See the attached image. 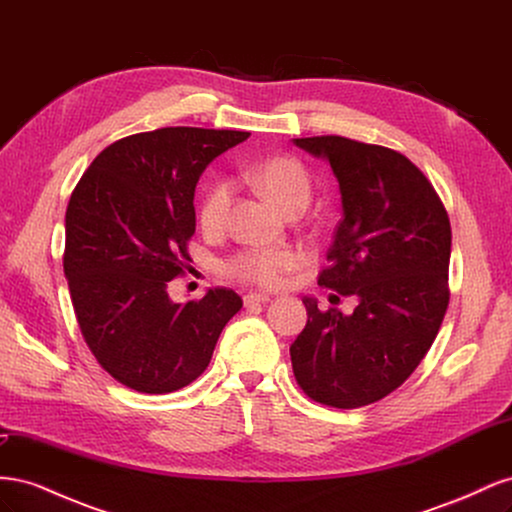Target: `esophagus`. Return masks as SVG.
I'll use <instances>...</instances> for the list:
<instances>
[{
    "label": "esophagus",
    "instance_id": "34e87169",
    "mask_svg": "<svg viewBox=\"0 0 512 512\" xmlns=\"http://www.w3.org/2000/svg\"><path fill=\"white\" fill-rule=\"evenodd\" d=\"M243 301H245L247 307H250L254 303H267V301H271V297H269V294H265V292H247L245 297H243Z\"/></svg>",
    "mask_w": 512,
    "mask_h": 512
}]
</instances>
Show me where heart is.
<instances>
[{"instance_id":"1","label":"heart","mask_w":512,"mask_h":512,"mask_svg":"<svg viewBox=\"0 0 512 512\" xmlns=\"http://www.w3.org/2000/svg\"><path fill=\"white\" fill-rule=\"evenodd\" d=\"M252 181L271 203L284 213H301L312 198L303 164L288 156H271L252 168ZM232 188L224 179L213 181L198 203V224L207 232L224 226ZM299 265V252L292 247H241L222 260L220 271L228 280L252 284L260 288L280 286L286 275Z\"/></svg>"}]
</instances>
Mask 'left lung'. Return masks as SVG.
<instances>
[{
	"mask_svg": "<svg viewBox=\"0 0 512 512\" xmlns=\"http://www.w3.org/2000/svg\"><path fill=\"white\" fill-rule=\"evenodd\" d=\"M327 158L344 218L318 284L359 297L350 316L303 299L307 324L290 346L301 391L329 408L376 404L425 359L451 288V222L423 170L395 149L327 134L294 138Z\"/></svg>",
	"mask_w": 512,
	"mask_h": 512,
	"instance_id": "left-lung-1",
	"label": "left lung"
}]
</instances>
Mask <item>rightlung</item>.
I'll return each instance as SVG.
<instances>
[{
  "mask_svg": "<svg viewBox=\"0 0 512 512\" xmlns=\"http://www.w3.org/2000/svg\"><path fill=\"white\" fill-rule=\"evenodd\" d=\"M247 136L185 126L132 134L76 183L64 250L72 307L91 354L128 389L164 395L194 382L243 307L228 288L173 303L166 286L190 267L200 173Z\"/></svg>",
  "mask_w": 512,
  "mask_h": 512,
  "instance_id": "right-lung-1",
  "label": "right lung"
}]
</instances>
